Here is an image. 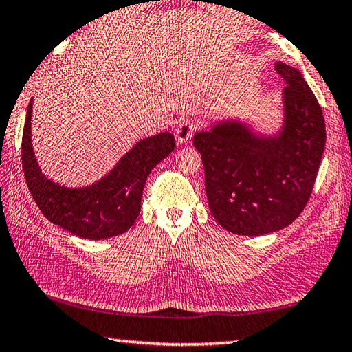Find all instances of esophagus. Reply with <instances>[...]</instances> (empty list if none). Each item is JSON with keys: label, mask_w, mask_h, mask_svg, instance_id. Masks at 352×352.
Instances as JSON below:
<instances>
[{"label": "esophagus", "mask_w": 352, "mask_h": 352, "mask_svg": "<svg viewBox=\"0 0 352 352\" xmlns=\"http://www.w3.org/2000/svg\"><path fill=\"white\" fill-rule=\"evenodd\" d=\"M195 127L197 126L192 123V121H188V120L182 121L175 129V137H177L178 144H188L194 135Z\"/></svg>", "instance_id": "obj_1"}]
</instances>
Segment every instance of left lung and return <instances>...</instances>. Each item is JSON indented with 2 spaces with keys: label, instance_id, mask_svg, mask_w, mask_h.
<instances>
[{
  "label": "left lung",
  "instance_id": "left-lung-1",
  "mask_svg": "<svg viewBox=\"0 0 352 352\" xmlns=\"http://www.w3.org/2000/svg\"><path fill=\"white\" fill-rule=\"evenodd\" d=\"M285 81L282 123L271 133L248 120H220L195 133L209 209L226 231L255 237L289 226L314 188L327 142L322 107L302 72L274 63Z\"/></svg>",
  "mask_w": 352,
  "mask_h": 352
}]
</instances>
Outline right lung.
Wrapping results in <instances>:
<instances>
[{
    "label": "right lung",
    "instance_id": "obj_1",
    "mask_svg": "<svg viewBox=\"0 0 352 352\" xmlns=\"http://www.w3.org/2000/svg\"><path fill=\"white\" fill-rule=\"evenodd\" d=\"M30 100L23 131L21 160L24 177L38 208L54 225L86 240H104L129 231L142 209L148 175L175 148L170 132L143 138L118 163L89 186L70 188L41 172L32 146Z\"/></svg>",
    "mask_w": 352,
    "mask_h": 352
}]
</instances>
